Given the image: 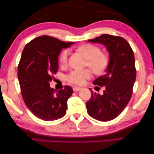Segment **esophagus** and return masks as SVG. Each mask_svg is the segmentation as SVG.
Returning <instances> with one entry per match:
<instances>
[{
	"mask_svg": "<svg viewBox=\"0 0 154 154\" xmlns=\"http://www.w3.org/2000/svg\"><path fill=\"white\" fill-rule=\"evenodd\" d=\"M81 89V88L80 87H74V88H73V90H74V91H79Z\"/></svg>",
	"mask_w": 154,
	"mask_h": 154,
	"instance_id": "obj_1",
	"label": "esophagus"
}]
</instances>
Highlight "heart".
Returning a JSON list of instances; mask_svg holds the SVG:
<instances>
[{"instance_id":"1","label":"heart","mask_w":154,"mask_h":154,"mask_svg":"<svg viewBox=\"0 0 154 154\" xmlns=\"http://www.w3.org/2000/svg\"><path fill=\"white\" fill-rule=\"evenodd\" d=\"M80 54L87 59L86 66L89 67L96 74H101L104 71L108 64V55L101 52V48L96 45L85 44L78 48ZM69 52L68 50H64L59 56V62L63 66H65L68 63ZM92 71L89 69L84 70L73 69L65 75L67 81L75 85H81L87 80L92 76Z\"/></svg>"}]
</instances>
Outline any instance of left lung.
Masks as SVG:
<instances>
[{
	"label": "left lung",
	"mask_w": 154,
	"mask_h": 154,
	"mask_svg": "<svg viewBox=\"0 0 154 154\" xmlns=\"http://www.w3.org/2000/svg\"><path fill=\"white\" fill-rule=\"evenodd\" d=\"M89 42L100 43L109 52L106 73L93 83L95 88L104 87L103 95L91 92L87 102L89 115L100 122H108L120 115L126 107L133 93L137 76L134 52L126 40L119 36L103 34Z\"/></svg>",
	"instance_id": "1"
}]
</instances>
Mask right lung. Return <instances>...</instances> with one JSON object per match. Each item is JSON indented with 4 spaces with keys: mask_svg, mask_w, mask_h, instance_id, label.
Wrapping results in <instances>:
<instances>
[{
    "mask_svg": "<svg viewBox=\"0 0 154 154\" xmlns=\"http://www.w3.org/2000/svg\"><path fill=\"white\" fill-rule=\"evenodd\" d=\"M73 44L42 35L28 43L22 51L17 67L22 96L32 114L42 120H57L66 113L72 87L65 85L57 91L50 87V82L59 69L60 51Z\"/></svg>",
    "mask_w": 154,
    "mask_h": 154,
    "instance_id": "obj_1",
    "label": "right lung"
}]
</instances>
